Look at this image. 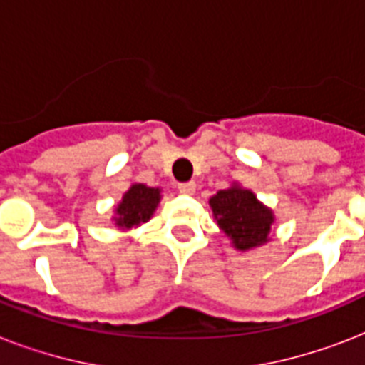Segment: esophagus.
<instances>
[{
    "mask_svg": "<svg viewBox=\"0 0 365 365\" xmlns=\"http://www.w3.org/2000/svg\"><path fill=\"white\" fill-rule=\"evenodd\" d=\"M178 189H180V193H183V195H193L195 189H197V183L195 182L178 183Z\"/></svg>",
    "mask_w": 365,
    "mask_h": 365,
    "instance_id": "obj_1",
    "label": "esophagus"
}]
</instances>
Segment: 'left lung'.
<instances>
[{"label":"left lung","mask_w":365,"mask_h":365,"mask_svg":"<svg viewBox=\"0 0 365 365\" xmlns=\"http://www.w3.org/2000/svg\"><path fill=\"white\" fill-rule=\"evenodd\" d=\"M210 206L217 225L239 250L255 248L265 242L274 222L272 212L257 202L252 191L237 185L217 191L210 199Z\"/></svg>","instance_id":"8db88e82"}]
</instances>
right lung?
Wrapping results in <instances>:
<instances>
[{
    "mask_svg": "<svg viewBox=\"0 0 365 365\" xmlns=\"http://www.w3.org/2000/svg\"><path fill=\"white\" fill-rule=\"evenodd\" d=\"M160 191L148 187L143 183H134L123 197V202L117 206V225L132 229L145 223L159 205Z\"/></svg>",
    "mask_w": 365,
    "mask_h": 365,
    "instance_id": "1",
    "label": "right lung"
}]
</instances>
